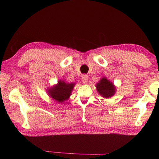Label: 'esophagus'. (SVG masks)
<instances>
[{"label":"esophagus","mask_w":159,"mask_h":159,"mask_svg":"<svg viewBox=\"0 0 159 159\" xmlns=\"http://www.w3.org/2000/svg\"><path fill=\"white\" fill-rule=\"evenodd\" d=\"M87 80H88V76L86 74H84L82 76V83L83 84H86L87 83Z\"/></svg>","instance_id":"34e87169"}]
</instances>
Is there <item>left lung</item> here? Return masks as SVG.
Returning a JSON list of instances; mask_svg holds the SVG:
<instances>
[{
    "instance_id": "obj_1",
    "label": "left lung",
    "mask_w": 159,
    "mask_h": 159,
    "mask_svg": "<svg viewBox=\"0 0 159 159\" xmlns=\"http://www.w3.org/2000/svg\"><path fill=\"white\" fill-rule=\"evenodd\" d=\"M96 89L100 95L104 98H110L114 95L116 92V89H115L116 88L113 83L109 81L106 78H103L100 80L99 83H97Z\"/></svg>"
}]
</instances>
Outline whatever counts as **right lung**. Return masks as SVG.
<instances>
[{
  "label": "right lung",
  "instance_id": "1",
  "mask_svg": "<svg viewBox=\"0 0 159 159\" xmlns=\"http://www.w3.org/2000/svg\"><path fill=\"white\" fill-rule=\"evenodd\" d=\"M74 86V83H66L60 80L56 86L49 89V95L57 102H63L69 98Z\"/></svg>",
  "mask_w": 159,
  "mask_h": 159
}]
</instances>
